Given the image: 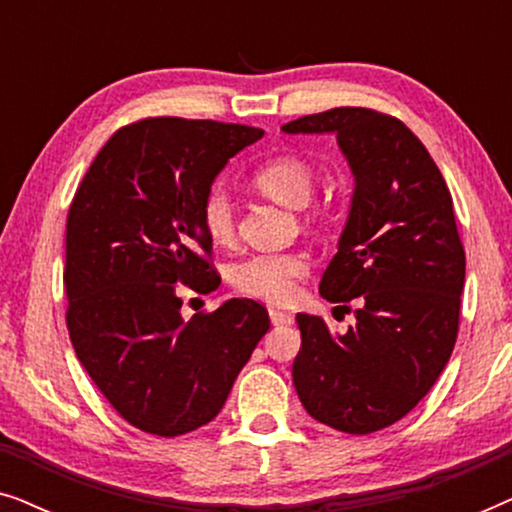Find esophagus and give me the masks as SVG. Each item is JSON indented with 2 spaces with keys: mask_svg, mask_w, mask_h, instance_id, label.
<instances>
[{
  "mask_svg": "<svg viewBox=\"0 0 512 512\" xmlns=\"http://www.w3.org/2000/svg\"><path fill=\"white\" fill-rule=\"evenodd\" d=\"M270 321H272V326H291L293 324V314L284 312V310H275V307H272Z\"/></svg>",
  "mask_w": 512,
  "mask_h": 512,
  "instance_id": "obj_1",
  "label": "esophagus"
}]
</instances>
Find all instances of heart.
Listing matches in <instances>:
<instances>
[{
  "label": "heart",
  "instance_id": "heart-1",
  "mask_svg": "<svg viewBox=\"0 0 512 512\" xmlns=\"http://www.w3.org/2000/svg\"><path fill=\"white\" fill-rule=\"evenodd\" d=\"M251 181L268 198L293 209L305 207L317 188V174L312 165L298 156H275L265 160L263 165H258ZM326 216L328 207L319 205L307 214V221H321ZM200 223L209 240L219 247H230L235 242V205L226 186L214 184L202 195ZM307 270H310V256L305 251L251 254L233 265L230 284L242 296L265 300L272 305H286L296 298L298 284L307 275Z\"/></svg>",
  "mask_w": 512,
  "mask_h": 512
}]
</instances>
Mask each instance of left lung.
I'll list each match as a JSON object with an SVG mask.
<instances>
[{
    "instance_id": "left-lung-1",
    "label": "left lung",
    "mask_w": 512,
    "mask_h": 512,
    "mask_svg": "<svg viewBox=\"0 0 512 512\" xmlns=\"http://www.w3.org/2000/svg\"><path fill=\"white\" fill-rule=\"evenodd\" d=\"M333 132L356 188L338 254L319 291L356 324L333 333L296 314L300 352L293 384L303 408L331 429L366 436L403 419L443 373L459 333L466 254L452 195L424 144L366 107H338L282 125Z\"/></svg>"
}]
</instances>
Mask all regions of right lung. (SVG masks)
Returning a JSON list of instances; mask_svg holds the SVG:
<instances>
[{
	"mask_svg": "<svg viewBox=\"0 0 512 512\" xmlns=\"http://www.w3.org/2000/svg\"><path fill=\"white\" fill-rule=\"evenodd\" d=\"M251 125L142 118L116 130L67 214V331L81 366L125 422L174 438L212 422L270 317L233 298L181 317V284L219 289L202 195Z\"/></svg>",
	"mask_w": 512,
	"mask_h": 512,
	"instance_id": "add662e5",
	"label": "right lung"
}]
</instances>
